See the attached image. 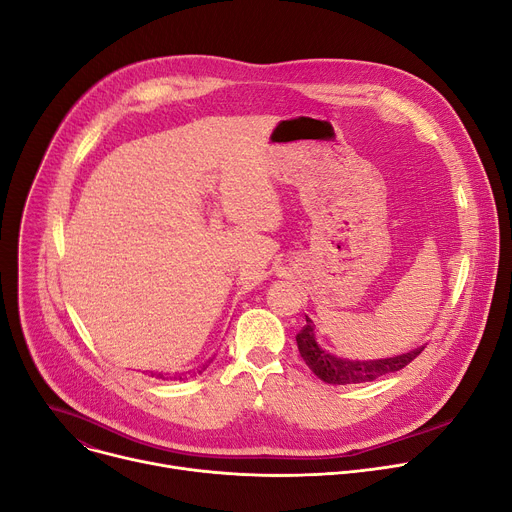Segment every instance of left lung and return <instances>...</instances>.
Returning <instances> with one entry per match:
<instances>
[{
	"mask_svg": "<svg viewBox=\"0 0 512 512\" xmlns=\"http://www.w3.org/2000/svg\"><path fill=\"white\" fill-rule=\"evenodd\" d=\"M305 328L297 334V346H299V355L303 357L305 365L316 373L322 381L332 383V385H346V383H365V381H375L377 377L396 373L410 365L422 348H414L406 355L398 357H389V359H377V361H350L342 359L334 352L326 350L318 338H316V324H313L305 316Z\"/></svg>",
	"mask_w": 512,
	"mask_h": 512,
	"instance_id": "8db88e82",
	"label": "left lung"
}]
</instances>
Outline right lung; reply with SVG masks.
Wrapping results in <instances>:
<instances>
[{
  "instance_id": "obj_1",
  "label": "right lung",
  "mask_w": 512,
  "mask_h": 512,
  "mask_svg": "<svg viewBox=\"0 0 512 512\" xmlns=\"http://www.w3.org/2000/svg\"><path fill=\"white\" fill-rule=\"evenodd\" d=\"M196 371H199V369H196ZM203 371H205V367H203V369H201L199 373H203ZM188 373H190V371H188ZM151 377H153V373H151ZM157 377H160V379H166V377H164L162 373H160V375H157ZM184 377H186V375H180V373H178V375H172V377H168V379H180V381H182Z\"/></svg>"
}]
</instances>
